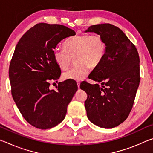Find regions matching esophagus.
I'll return each mask as SVG.
<instances>
[{"label": "esophagus", "instance_id": "esophagus-1", "mask_svg": "<svg viewBox=\"0 0 153 153\" xmlns=\"http://www.w3.org/2000/svg\"><path fill=\"white\" fill-rule=\"evenodd\" d=\"M77 87H78V88H79V86H80V82H77Z\"/></svg>", "mask_w": 153, "mask_h": 153}]
</instances>
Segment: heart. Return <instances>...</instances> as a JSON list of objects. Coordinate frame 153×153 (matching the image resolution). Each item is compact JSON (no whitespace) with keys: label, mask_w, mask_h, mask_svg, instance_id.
I'll return each mask as SVG.
<instances>
[{"label":"heart","mask_w":153,"mask_h":153,"mask_svg":"<svg viewBox=\"0 0 153 153\" xmlns=\"http://www.w3.org/2000/svg\"><path fill=\"white\" fill-rule=\"evenodd\" d=\"M64 48L56 46L53 50V58L60 68L66 69L74 57L77 65L63 74L64 79L79 81L89 72L90 67L95 68L104 59L107 45L101 35H76L65 41Z\"/></svg>","instance_id":"1"}]
</instances>
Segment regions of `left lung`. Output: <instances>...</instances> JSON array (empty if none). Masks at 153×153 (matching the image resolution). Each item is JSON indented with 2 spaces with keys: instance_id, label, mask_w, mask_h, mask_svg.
Masks as SVG:
<instances>
[{
  "instance_id": "8db88e82",
  "label": "left lung",
  "mask_w": 153,
  "mask_h": 153,
  "mask_svg": "<svg viewBox=\"0 0 153 153\" xmlns=\"http://www.w3.org/2000/svg\"><path fill=\"white\" fill-rule=\"evenodd\" d=\"M86 32L101 35L107 45L101 63L88 76L101 84L84 82L80 88L87 93V117L103 128L123 123L132 108L140 83V58L135 45L120 28L110 24L91 25Z\"/></svg>"
}]
</instances>
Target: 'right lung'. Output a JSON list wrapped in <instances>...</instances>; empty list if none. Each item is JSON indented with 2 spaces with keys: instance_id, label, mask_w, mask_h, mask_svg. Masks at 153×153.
I'll return each instance as SVG.
<instances>
[{
  "instance_id": "right-lung-1",
  "label": "right lung",
  "mask_w": 153,
  "mask_h": 153,
  "mask_svg": "<svg viewBox=\"0 0 153 153\" xmlns=\"http://www.w3.org/2000/svg\"><path fill=\"white\" fill-rule=\"evenodd\" d=\"M76 32L65 25L40 23L20 38L9 65L11 94L21 114L30 125L41 129L53 128L64 120L67 106L77 90L74 82H59L60 67L53 50Z\"/></svg>"
}]
</instances>
